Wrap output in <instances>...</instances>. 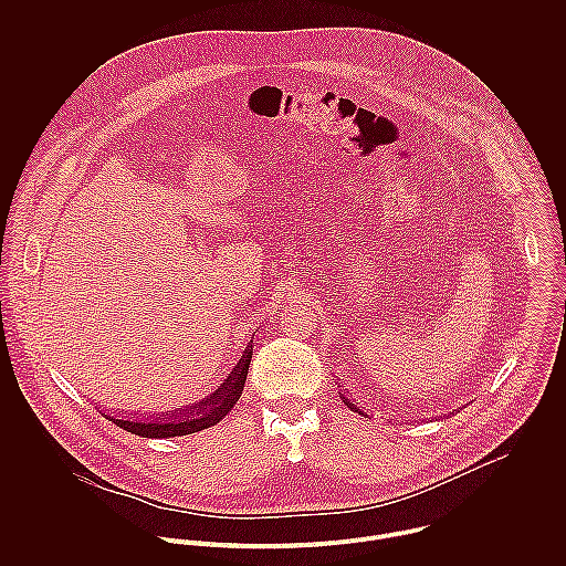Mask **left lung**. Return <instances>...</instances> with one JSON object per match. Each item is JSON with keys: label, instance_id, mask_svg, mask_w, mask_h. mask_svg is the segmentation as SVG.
<instances>
[{"label": "left lung", "instance_id": "obj_1", "mask_svg": "<svg viewBox=\"0 0 566 566\" xmlns=\"http://www.w3.org/2000/svg\"><path fill=\"white\" fill-rule=\"evenodd\" d=\"M339 388H342V386H339ZM339 397H342V401H344V403L348 405V407H350V409H353V411H357V413H364V416H368V413H366V411H364V409H359V407H357V405H355V401H350V399H348V395H346V392H339Z\"/></svg>", "mask_w": 566, "mask_h": 566}]
</instances>
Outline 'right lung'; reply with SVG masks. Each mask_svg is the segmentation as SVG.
Listing matches in <instances>:
<instances>
[{"instance_id": "1", "label": "right lung", "mask_w": 566, "mask_h": 566, "mask_svg": "<svg viewBox=\"0 0 566 566\" xmlns=\"http://www.w3.org/2000/svg\"><path fill=\"white\" fill-rule=\"evenodd\" d=\"M252 357V337L243 348L240 361L229 373V377L205 399L196 403L178 405L171 411L150 413L146 416H115L111 411H102L104 418L113 420L117 427L142 436V438H174V436H189L198 433L202 429H209L218 424L233 407L240 401L243 392V384L248 377V366Z\"/></svg>"}]
</instances>
